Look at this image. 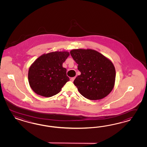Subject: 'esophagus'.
<instances>
[{
	"label": "esophagus",
	"instance_id": "obj_1",
	"mask_svg": "<svg viewBox=\"0 0 147 147\" xmlns=\"http://www.w3.org/2000/svg\"><path fill=\"white\" fill-rule=\"evenodd\" d=\"M76 79V77H73V78H71V79H70V80L71 81V82H73L74 80V79Z\"/></svg>",
	"mask_w": 147,
	"mask_h": 147
}]
</instances>
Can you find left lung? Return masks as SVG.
<instances>
[{
	"mask_svg": "<svg viewBox=\"0 0 147 147\" xmlns=\"http://www.w3.org/2000/svg\"><path fill=\"white\" fill-rule=\"evenodd\" d=\"M70 53L81 72L74 81L80 93L90 100L107 96L115 81V69L111 61L93 49H73Z\"/></svg>",
	"mask_w": 147,
	"mask_h": 147,
	"instance_id": "left-lung-1",
	"label": "left lung"
}]
</instances>
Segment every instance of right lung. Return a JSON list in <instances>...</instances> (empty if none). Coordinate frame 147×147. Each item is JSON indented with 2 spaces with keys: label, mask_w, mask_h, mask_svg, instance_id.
I'll list each match as a JSON object with an SVG mask.
<instances>
[{
  "label": "right lung",
  "mask_w": 147,
  "mask_h": 147,
  "mask_svg": "<svg viewBox=\"0 0 147 147\" xmlns=\"http://www.w3.org/2000/svg\"><path fill=\"white\" fill-rule=\"evenodd\" d=\"M69 55L66 51L44 54L32 64L28 79L30 87L36 94L51 97L61 91L69 80L66 69L62 67Z\"/></svg>",
  "instance_id": "add662e5"
}]
</instances>
